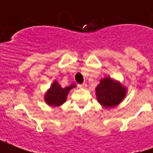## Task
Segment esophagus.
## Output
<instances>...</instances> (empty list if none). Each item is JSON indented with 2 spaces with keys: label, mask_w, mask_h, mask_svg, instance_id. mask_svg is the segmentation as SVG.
Masks as SVG:
<instances>
[{
  "label": "esophagus",
  "mask_w": 153,
  "mask_h": 153,
  "mask_svg": "<svg viewBox=\"0 0 153 153\" xmlns=\"http://www.w3.org/2000/svg\"><path fill=\"white\" fill-rule=\"evenodd\" d=\"M79 87L80 88H86L87 84L86 83H82V84H79Z\"/></svg>",
  "instance_id": "esophagus-1"
}]
</instances>
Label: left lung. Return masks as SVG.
<instances>
[{
  "instance_id": "left-lung-1",
  "label": "left lung",
  "mask_w": 153,
  "mask_h": 153,
  "mask_svg": "<svg viewBox=\"0 0 153 153\" xmlns=\"http://www.w3.org/2000/svg\"><path fill=\"white\" fill-rule=\"evenodd\" d=\"M127 93L126 88L119 81L106 77L96 88L97 102L105 108H112L121 102Z\"/></svg>"
}]
</instances>
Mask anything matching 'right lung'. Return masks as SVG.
Masks as SVG:
<instances>
[{
    "mask_svg": "<svg viewBox=\"0 0 153 153\" xmlns=\"http://www.w3.org/2000/svg\"><path fill=\"white\" fill-rule=\"evenodd\" d=\"M75 87L76 85L74 83H72L69 87H65L63 88L57 83V81L55 80L50 88L45 93V97H44L45 102H47V105L51 106H61L65 102L69 92Z\"/></svg>",
    "mask_w": 153,
    "mask_h": 153,
    "instance_id": "obj_1",
    "label": "right lung"
}]
</instances>
